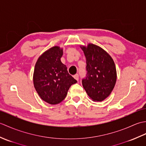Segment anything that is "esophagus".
Here are the masks:
<instances>
[{
	"label": "esophagus",
	"instance_id": "obj_1",
	"mask_svg": "<svg viewBox=\"0 0 146 146\" xmlns=\"http://www.w3.org/2000/svg\"><path fill=\"white\" fill-rule=\"evenodd\" d=\"M73 77H74V78H75V80H77V81H78V80H79V76H78V74H76V75H75L73 76Z\"/></svg>",
	"mask_w": 146,
	"mask_h": 146
}]
</instances>
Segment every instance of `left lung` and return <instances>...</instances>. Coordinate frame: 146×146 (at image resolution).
Wrapping results in <instances>:
<instances>
[{
    "mask_svg": "<svg viewBox=\"0 0 146 146\" xmlns=\"http://www.w3.org/2000/svg\"><path fill=\"white\" fill-rule=\"evenodd\" d=\"M86 57V75L82 85L92 100L102 102L115 85L117 71L113 59L102 48L90 44L81 46Z\"/></svg>",
    "mask_w": 146,
    "mask_h": 146,
    "instance_id": "8db88e82",
    "label": "left lung"
}]
</instances>
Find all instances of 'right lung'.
I'll return each instance as SVG.
<instances>
[{
    "mask_svg": "<svg viewBox=\"0 0 146 146\" xmlns=\"http://www.w3.org/2000/svg\"><path fill=\"white\" fill-rule=\"evenodd\" d=\"M63 49L54 46L39 57L33 74L34 86L39 97L47 103L55 105L66 97L71 85L77 82L61 63Z\"/></svg>",
    "mask_w": 146,
    "mask_h": 146,
    "instance_id": "add662e5",
    "label": "right lung"
}]
</instances>
